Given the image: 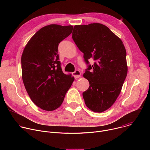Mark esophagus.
<instances>
[{
  "instance_id": "obj_1",
  "label": "esophagus",
  "mask_w": 150,
  "mask_h": 150,
  "mask_svg": "<svg viewBox=\"0 0 150 150\" xmlns=\"http://www.w3.org/2000/svg\"><path fill=\"white\" fill-rule=\"evenodd\" d=\"M72 75L75 78H78L81 76V72L79 70H76L74 72L72 73Z\"/></svg>"
}]
</instances>
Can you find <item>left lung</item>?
<instances>
[{"instance_id": "1", "label": "left lung", "mask_w": 150, "mask_h": 150, "mask_svg": "<svg viewBox=\"0 0 150 150\" xmlns=\"http://www.w3.org/2000/svg\"><path fill=\"white\" fill-rule=\"evenodd\" d=\"M72 38L83 53L85 62L93 57L83 76L90 83L82 93L85 104L94 112L109 109L120 93L127 73L126 52L122 41L108 27L100 24L75 25Z\"/></svg>"}]
</instances>
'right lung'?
<instances>
[{
	"label": "right lung",
	"mask_w": 150,
	"mask_h": 150,
	"mask_svg": "<svg viewBox=\"0 0 150 150\" xmlns=\"http://www.w3.org/2000/svg\"><path fill=\"white\" fill-rule=\"evenodd\" d=\"M72 25L50 24L40 29L28 41L22 56V78L33 102L53 111L62 104L74 77L61 68L58 45L72 33Z\"/></svg>",
	"instance_id": "right-lung-1"
}]
</instances>
